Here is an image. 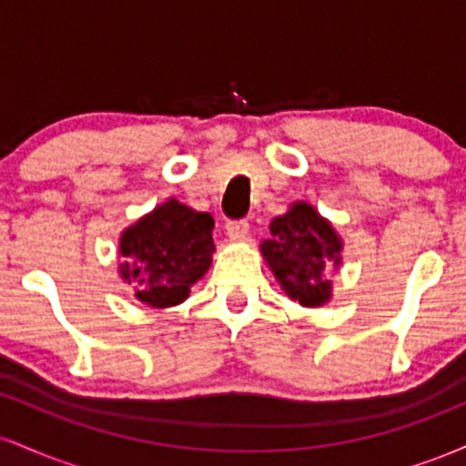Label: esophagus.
Segmentation results:
<instances>
[{
    "instance_id": "esophagus-1",
    "label": "esophagus",
    "mask_w": 466,
    "mask_h": 466,
    "mask_svg": "<svg viewBox=\"0 0 466 466\" xmlns=\"http://www.w3.org/2000/svg\"><path fill=\"white\" fill-rule=\"evenodd\" d=\"M226 232L232 240H243L249 232V223L243 221V218H240V221H228Z\"/></svg>"
}]
</instances>
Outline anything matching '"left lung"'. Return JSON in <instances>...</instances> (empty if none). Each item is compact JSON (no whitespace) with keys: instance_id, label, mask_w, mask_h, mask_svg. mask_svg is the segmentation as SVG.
Masks as SVG:
<instances>
[{"instance_id":"8db88e82","label":"left lung","mask_w":466,"mask_h":466,"mask_svg":"<svg viewBox=\"0 0 466 466\" xmlns=\"http://www.w3.org/2000/svg\"><path fill=\"white\" fill-rule=\"evenodd\" d=\"M344 240L333 223L309 201H293L285 215L271 218L269 238L260 243L267 267L291 300L318 309L333 298L326 269H339Z\"/></svg>"}]
</instances>
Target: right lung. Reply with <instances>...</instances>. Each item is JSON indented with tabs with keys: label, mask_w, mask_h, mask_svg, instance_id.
<instances>
[{
	"label": "right lung",
	"mask_w": 466,
	"mask_h": 466,
	"mask_svg": "<svg viewBox=\"0 0 466 466\" xmlns=\"http://www.w3.org/2000/svg\"><path fill=\"white\" fill-rule=\"evenodd\" d=\"M215 218L177 199H166L122 229L117 274L136 287V300L153 309L188 300L190 287L212 265Z\"/></svg>",
	"instance_id": "1"
}]
</instances>
